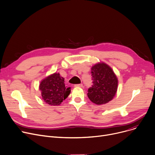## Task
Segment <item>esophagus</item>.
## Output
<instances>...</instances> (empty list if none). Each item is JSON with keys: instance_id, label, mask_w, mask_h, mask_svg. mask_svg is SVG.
<instances>
[{"instance_id": "34e87169", "label": "esophagus", "mask_w": 155, "mask_h": 155, "mask_svg": "<svg viewBox=\"0 0 155 155\" xmlns=\"http://www.w3.org/2000/svg\"><path fill=\"white\" fill-rule=\"evenodd\" d=\"M74 87H83V85H82L81 84H76V85H74Z\"/></svg>"}]
</instances>
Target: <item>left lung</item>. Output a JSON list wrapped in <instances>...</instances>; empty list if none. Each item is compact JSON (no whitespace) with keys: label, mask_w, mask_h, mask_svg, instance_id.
<instances>
[{"label":"left lung","mask_w":155,"mask_h":155,"mask_svg":"<svg viewBox=\"0 0 155 155\" xmlns=\"http://www.w3.org/2000/svg\"><path fill=\"white\" fill-rule=\"evenodd\" d=\"M93 85L88 90V97L94 104H107L115 97L118 87V79L111 68L101 62L91 68Z\"/></svg>","instance_id":"left-lung-1"}]
</instances>
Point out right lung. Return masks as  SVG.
<instances>
[{
  "label": "right lung",
  "instance_id": "right-lung-1",
  "mask_svg": "<svg viewBox=\"0 0 155 155\" xmlns=\"http://www.w3.org/2000/svg\"><path fill=\"white\" fill-rule=\"evenodd\" d=\"M64 78L59 73L51 74L40 82L39 89L43 100L50 105H58L70 93V87H65Z\"/></svg>",
  "mask_w": 155,
  "mask_h": 155
}]
</instances>
